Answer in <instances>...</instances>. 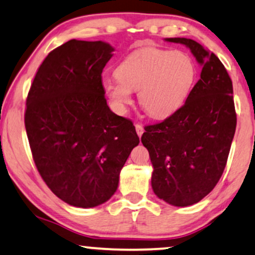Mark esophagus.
Masks as SVG:
<instances>
[{
  "mask_svg": "<svg viewBox=\"0 0 255 255\" xmlns=\"http://www.w3.org/2000/svg\"><path fill=\"white\" fill-rule=\"evenodd\" d=\"M135 129H136V133H137V135H138V137L142 136V134H143V127H142V125L136 124V125H135Z\"/></svg>",
  "mask_w": 255,
  "mask_h": 255,
  "instance_id": "34e87169",
  "label": "esophagus"
}]
</instances>
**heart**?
Returning a JSON list of instances; mask_svg holds the SVG:
<instances>
[{
    "instance_id": "1",
    "label": "heart",
    "mask_w": 255,
    "mask_h": 255,
    "mask_svg": "<svg viewBox=\"0 0 255 255\" xmlns=\"http://www.w3.org/2000/svg\"><path fill=\"white\" fill-rule=\"evenodd\" d=\"M194 77V63L183 51L144 48L121 61L117 77L106 79L104 89L119 114H125L131 92L138 90L143 111L154 119H165L185 104Z\"/></svg>"
}]
</instances>
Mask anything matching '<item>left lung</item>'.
<instances>
[{
	"instance_id": "obj_1",
	"label": "left lung",
	"mask_w": 255,
	"mask_h": 255,
	"mask_svg": "<svg viewBox=\"0 0 255 255\" xmlns=\"http://www.w3.org/2000/svg\"><path fill=\"white\" fill-rule=\"evenodd\" d=\"M185 44L202 67L185 105L160 124L146 126L141 142L153 165L151 187L167 204L194 205L212 192L226 167L237 114L233 85L215 54L191 38Z\"/></svg>"
}]
</instances>
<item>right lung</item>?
Here are the masks:
<instances>
[{
  "label": "right lung",
  "instance_id": "right-lung-1",
  "mask_svg": "<svg viewBox=\"0 0 255 255\" xmlns=\"http://www.w3.org/2000/svg\"><path fill=\"white\" fill-rule=\"evenodd\" d=\"M113 51L102 41L66 42L43 60L27 96L24 125L36 168L75 207L108 201L140 142L133 122L113 113L105 98L101 74Z\"/></svg>",
  "mask_w": 255,
  "mask_h": 255
}]
</instances>
